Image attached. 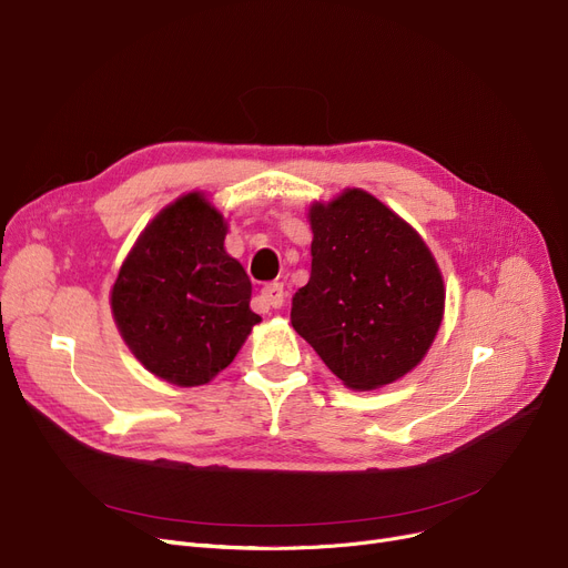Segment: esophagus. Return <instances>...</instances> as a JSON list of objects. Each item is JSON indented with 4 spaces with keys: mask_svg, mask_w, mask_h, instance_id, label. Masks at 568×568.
I'll return each instance as SVG.
<instances>
[{
    "mask_svg": "<svg viewBox=\"0 0 568 568\" xmlns=\"http://www.w3.org/2000/svg\"><path fill=\"white\" fill-rule=\"evenodd\" d=\"M258 301H261L263 305H267V307L280 310V307L284 305V301H286V291H284V284H280V282L265 284V286L261 288V293H258Z\"/></svg>",
    "mask_w": 568,
    "mask_h": 568,
    "instance_id": "obj_1",
    "label": "esophagus"
}]
</instances>
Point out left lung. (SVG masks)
<instances>
[{
    "label": "left lung",
    "mask_w": 568,
    "mask_h": 568,
    "mask_svg": "<svg viewBox=\"0 0 568 568\" xmlns=\"http://www.w3.org/2000/svg\"><path fill=\"white\" fill-rule=\"evenodd\" d=\"M312 273L291 323L354 390L412 372L435 342L444 280L423 237L363 189L310 207Z\"/></svg>",
    "instance_id": "8db88e82"
}]
</instances>
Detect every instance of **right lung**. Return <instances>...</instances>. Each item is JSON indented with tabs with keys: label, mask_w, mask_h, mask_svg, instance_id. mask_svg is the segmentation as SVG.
<instances>
[{
	"label": "right lung",
	"mask_w": 568,
	"mask_h": 568,
	"mask_svg": "<svg viewBox=\"0 0 568 568\" xmlns=\"http://www.w3.org/2000/svg\"><path fill=\"white\" fill-rule=\"evenodd\" d=\"M226 222L203 194L161 210L124 258L111 293L131 354L169 384L203 386L261 321L252 282L224 250Z\"/></svg>",
	"instance_id": "1"
}]
</instances>
